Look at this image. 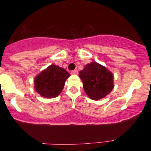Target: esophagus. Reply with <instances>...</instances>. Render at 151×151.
Returning a JSON list of instances; mask_svg holds the SVG:
<instances>
[{
  "label": "esophagus",
  "mask_w": 151,
  "mask_h": 151,
  "mask_svg": "<svg viewBox=\"0 0 151 151\" xmlns=\"http://www.w3.org/2000/svg\"><path fill=\"white\" fill-rule=\"evenodd\" d=\"M71 74H78V71L77 70H74L71 72Z\"/></svg>",
  "instance_id": "obj_1"
}]
</instances>
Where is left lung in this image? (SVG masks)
Here are the masks:
<instances>
[{
  "label": "left lung",
  "instance_id": "8db88e82",
  "mask_svg": "<svg viewBox=\"0 0 151 151\" xmlns=\"http://www.w3.org/2000/svg\"><path fill=\"white\" fill-rule=\"evenodd\" d=\"M83 88L88 97L93 100L104 98L114 89V75L111 72L96 62L86 65L79 72Z\"/></svg>",
  "mask_w": 151,
  "mask_h": 151
}]
</instances>
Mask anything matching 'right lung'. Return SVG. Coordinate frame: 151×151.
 I'll return each mask as SVG.
<instances>
[{
    "label": "right lung",
    "mask_w": 151,
    "mask_h": 151,
    "mask_svg": "<svg viewBox=\"0 0 151 151\" xmlns=\"http://www.w3.org/2000/svg\"><path fill=\"white\" fill-rule=\"evenodd\" d=\"M70 74L65 69L51 65L34 79V89L44 98L57 97L62 92Z\"/></svg>",
    "instance_id": "right-lung-1"
}]
</instances>
